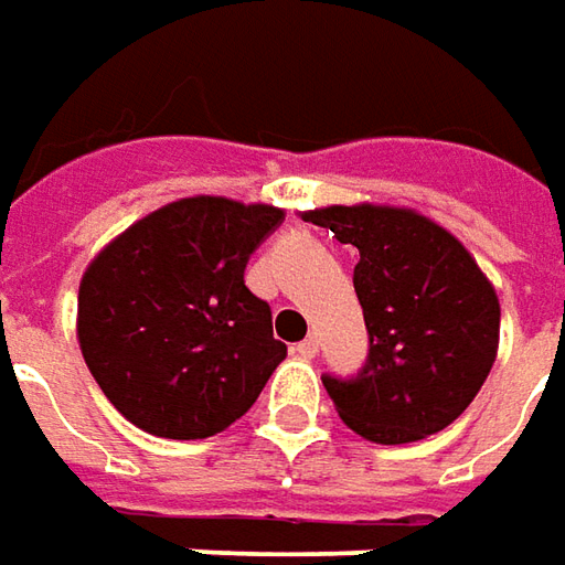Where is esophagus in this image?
Returning <instances> with one entry per match:
<instances>
[{"label": "esophagus", "instance_id": "esophagus-1", "mask_svg": "<svg viewBox=\"0 0 565 565\" xmlns=\"http://www.w3.org/2000/svg\"><path fill=\"white\" fill-rule=\"evenodd\" d=\"M317 349H320V342H317L315 337H308V339H301V342L295 345L292 352L298 355V359H315Z\"/></svg>", "mask_w": 565, "mask_h": 565}]
</instances>
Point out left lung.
Instances as JSON below:
<instances>
[{
	"label": "left lung",
	"instance_id": "left-lung-1",
	"mask_svg": "<svg viewBox=\"0 0 565 565\" xmlns=\"http://www.w3.org/2000/svg\"><path fill=\"white\" fill-rule=\"evenodd\" d=\"M308 220L359 248L371 337L359 377H323L339 418L371 444H415L466 412L500 345V301L466 245L405 206H320Z\"/></svg>",
	"mask_w": 565,
	"mask_h": 565
}]
</instances>
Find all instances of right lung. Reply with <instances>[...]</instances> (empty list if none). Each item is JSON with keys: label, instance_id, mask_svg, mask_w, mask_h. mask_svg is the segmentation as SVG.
Instances as JSON below:
<instances>
[{"label": "right lung", "instance_id": "1", "mask_svg": "<svg viewBox=\"0 0 565 565\" xmlns=\"http://www.w3.org/2000/svg\"><path fill=\"white\" fill-rule=\"evenodd\" d=\"M279 223V206L198 194L147 213L90 260L81 355L135 427L204 440L257 402L286 345L245 267Z\"/></svg>", "mask_w": 565, "mask_h": 565}]
</instances>
